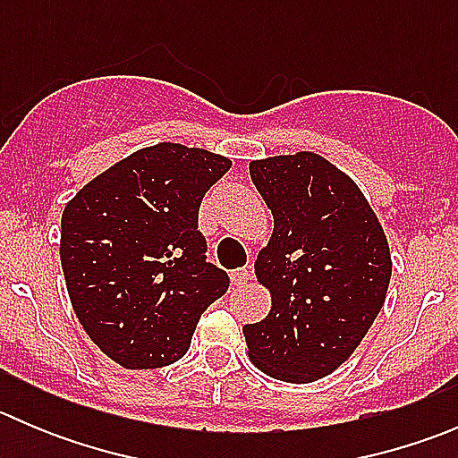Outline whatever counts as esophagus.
I'll return each instance as SVG.
<instances>
[{"mask_svg": "<svg viewBox=\"0 0 458 458\" xmlns=\"http://www.w3.org/2000/svg\"><path fill=\"white\" fill-rule=\"evenodd\" d=\"M230 276H233L234 285H246L248 281H250V270H248V267H237Z\"/></svg>", "mask_w": 458, "mask_h": 458, "instance_id": "obj_1", "label": "esophagus"}]
</instances>
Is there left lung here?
<instances>
[{"label": "left lung", "instance_id": "8db88e82", "mask_svg": "<svg viewBox=\"0 0 458 458\" xmlns=\"http://www.w3.org/2000/svg\"><path fill=\"white\" fill-rule=\"evenodd\" d=\"M275 216L255 261L272 306L243 326L248 357L267 377L312 383L348 361L381 312L390 246L357 183L317 152L250 161Z\"/></svg>", "mask_w": 458, "mask_h": 458}]
</instances>
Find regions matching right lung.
I'll return each instance as SVG.
<instances>
[{"instance_id":"add662e5","label":"right lung","mask_w":458,"mask_h":458,"mask_svg":"<svg viewBox=\"0 0 458 458\" xmlns=\"http://www.w3.org/2000/svg\"><path fill=\"white\" fill-rule=\"evenodd\" d=\"M233 161L182 143L141 148L88 182L62 215L64 279L92 344L128 370L179 361L228 290L206 261L199 206Z\"/></svg>"}]
</instances>
